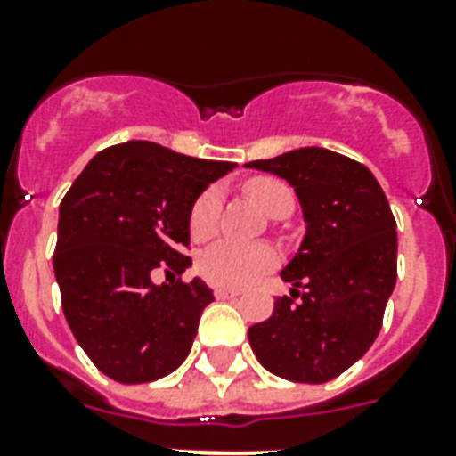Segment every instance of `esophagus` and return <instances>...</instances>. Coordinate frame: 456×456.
<instances>
[{
	"mask_svg": "<svg viewBox=\"0 0 456 456\" xmlns=\"http://www.w3.org/2000/svg\"><path fill=\"white\" fill-rule=\"evenodd\" d=\"M236 296H241V291H239V289H227V286H217V289H215V298L217 300L236 298Z\"/></svg>",
	"mask_w": 456,
	"mask_h": 456,
	"instance_id": "1",
	"label": "esophagus"
}]
</instances>
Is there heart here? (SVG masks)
<instances>
[{
    "label": "heart",
    "mask_w": 456,
    "mask_h": 456,
    "mask_svg": "<svg viewBox=\"0 0 456 456\" xmlns=\"http://www.w3.org/2000/svg\"><path fill=\"white\" fill-rule=\"evenodd\" d=\"M246 193L272 217L289 215L293 208V191L284 182L274 177H256L246 182ZM222 208V191L217 186H208L193 200L189 210V232L193 239H208L217 232ZM277 263V253L270 246H250V243L220 241L206 248L199 256L200 277L210 284L241 289L256 281L260 274Z\"/></svg>",
    "instance_id": "obj_1"
}]
</instances>
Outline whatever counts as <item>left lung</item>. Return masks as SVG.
<instances>
[{"mask_svg":"<svg viewBox=\"0 0 456 456\" xmlns=\"http://www.w3.org/2000/svg\"><path fill=\"white\" fill-rule=\"evenodd\" d=\"M246 167L286 179L307 224L281 270L291 298H277L272 317L250 326V347L281 379L331 381L371 347L395 289L397 224L388 199L369 167L319 146Z\"/></svg>","mask_w":456,"mask_h":456,"instance_id":"left-lung-1","label":"left lung"}]
</instances>
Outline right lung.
Segmentation results:
<instances>
[{
  "label": "right lung",
  "mask_w": 456,
  "mask_h": 456,
  "mask_svg": "<svg viewBox=\"0 0 456 456\" xmlns=\"http://www.w3.org/2000/svg\"><path fill=\"white\" fill-rule=\"evenodd\" d=\"M236 163L125 142L96 153L61 200L53 274L75 340L118 383L163 379L186 360L213 291L191 267L189 210ZM163 271L166 284L152 274Z\"/></svg>",
  "instance_id": "obj_1"
}]
</instances>
